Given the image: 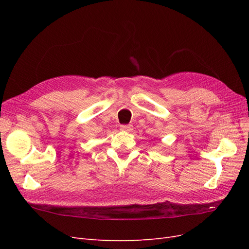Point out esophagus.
Masks as SVG:
<instances>
[{
    "mask_svg": "<svg viewBox=\"0 0 249 249\" xmlns=\"http://www.w3.org/2000/svg\"><path fill=\"white\" fill-rule=\"evenodd\" d=\"M120 130L125 131V132H131L133 130V125L132 124H123V125H120Z\"/></svg>",
    "mask_w": 249,
    "mask_h": 249,
    "instance_id": "1",
    "label": "esophagus"
}]
</instances>
